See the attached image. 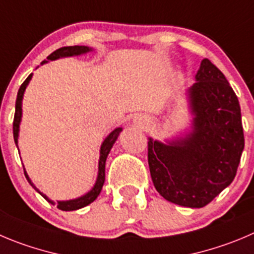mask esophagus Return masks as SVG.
<instances>
[{
	"instance_id": "1",
	"label": "esophagus",
	"mask_w": 254,
	"mask_h": 254,
	"mask_svg": "<svg viewBox=\"0 0 254 254\" xmlns=\"http://www.w3.org/2000/svg\"><path fill=\"white\" fill-rule=\"evenodd\" d=\"M139 123H140V122H139Z\"/></svg>"
}]
</instances>
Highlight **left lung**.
<instances>
[{"label": "left lung", "mask_w": 254, "mask_h": 254, "mask_svg": "<svg viewBox=\"0 0 254 254\" xmlns=\"http://www.w3.org/2000/svg\"><path fill=\"white\" fill-rule=\"evenodd\" d=\"M189 89L194 130L169 145L148 141L154 187L178 205L202 208L233 182L245 134L238 98L223 72L203 59Z\"/></svg>", "instance_id": "1"}]
</instances>
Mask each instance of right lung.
Listing matches in <instances>:
<instances>
[{"instance_id":"obj_1","label":"right lung","mask_w":254,"mask_h":254,"mask_svg":"<svg viewBox=\"0 0 254 254\" xmlns=\"http://www.w3.org/2000/svg\"><path fill=\"white\" fill-rule=\"evenodd\" d=\"M91 49L86 46H66V47H61V49H58L56 51H54L51 55L47 56V61L49 60H56L59 58H65V56H73V55H80V54H84V52L90 51ZM45 63V61H44ZM42 63V64H44ZM31 77H32V73L28 75L27 79L22 82V85L20 86L17 92V99H16V110H15V118H13V139H15V143L17 145V136H18V125H20V120H21V114H22V108H21V101H22V96H23V91H25L26 86L27 84L30 82ZM122 131V127H118L115 129L114 131L110 132L108 138L104 140L103 145H101L100 149V160H99V175H98V181H96V184H95L94 188L89 191L87 194L85 195L80 196L77 199H73V200H67V202H58V208L61 210H65V212H68V210H76L80 209V208H84L86 205H89L90 203H92L95 199L98 198L99 194H100L101 189H103L104 186V182H105V162H106V158H108V154L110 151V149L113 148L114 143L115 140L118 139V135L120 134ZM23 173H25V177L26 179L28 181V183L31 186L34 187L36 189V187L34 184L31 183L30 178L28 175L26 174L25 169H23ZM37 190V189H36ZM39 191V190H37ZM40 193V191H39ZM41 194L44 198L46 196L44 195L42 193ZM47 199V198H46Z\"/></svg>"}]
</instances>
